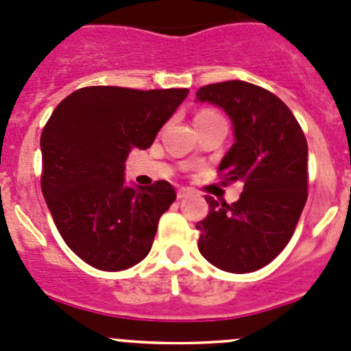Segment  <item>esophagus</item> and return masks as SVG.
Wrapping results in <instances>:
<instances>
[{
  "label": "esophagus",
  "mask_w": 351,
  "mask_h": 351,
  "mask_svg": "<svg viewBox=\"0 0 351 351\" xmlns=\"http://www.w3.org/2000/svg\"><path fill=\"white\" fill-rule=\"evenodd\" d=\"M193 193H195V191H193L191 188H179L178 189V198L184 199V198H188V196H191Z\"/></svg>",
  "instance_id": "1"
}]
</instances>
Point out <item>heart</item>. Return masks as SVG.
Instances as JSON below:
<instances>
[{"label": "heart", "mask_w": 351, "mask_h": 351, "mask_svg": "<svg viewBox=\"0 0 351 351\" xmlns=\"http://www.w3.org/2000/svg\"><path fill=\"white\" fill-rule=\"evenodd\" d=\"M217 117H220L219 113L213 112V110H203V112H199L198 115H196V120H206V119H217Z\"/></svg>", "instance_id": "b5f03b06"}]
</instances>
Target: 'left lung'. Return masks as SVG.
I'll return each instance as SVG.
<instances>
[{
    "instance_id": "8db88e82",
    "label": "left lung",
    "mask_w": 351,
    "mask_h": 351,
    "mask_svg": "<svg viewBox=\"0 0 351 351\" xmlns=\"http://www.w3.org/2000/svg\"><path fill=\"white\" fill-rule=\"evenodd\" d=\"M196 99L231 117L236 143L220 162L219 176L222 184H243L231 205L205 196L210 212L196 223L198 250L217 269L253 272L286 248L306 203L305 134L278 96L250 82L203 86Z\"/></svg>"
}]
</instances>
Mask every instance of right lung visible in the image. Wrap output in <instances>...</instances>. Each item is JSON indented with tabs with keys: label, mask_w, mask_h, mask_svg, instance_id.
<instances>
[{
	"label": "right lung",
	"mask_w": 351,
	"mask_h": 351,
	"mask_svg": "<svg viewBox=\"0 0 351 351\" xmlns=\"http://www.w3.org/2000/svg\"><path fill=\"white\" fill-rule=\"evenodd\" d=\"M189 89L88 86L55 108L41 134V189L60 236L99 270H123L149 253L176 202L167 181L132 189L123 163L153 145Z\"/></svg>",
	"instance_id": "right-lung-1"
}]
</instances>
